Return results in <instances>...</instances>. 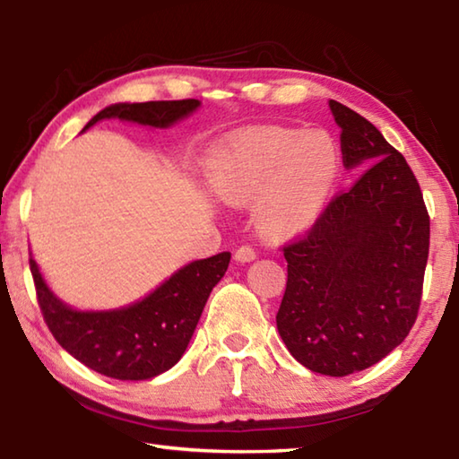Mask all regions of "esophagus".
<instances>
[{"instance_id":"esophagus-1","label":"esophagus","mask_w":459,"mask_h":459,"mask_svg":"<svg viewBox=\"0 0 459 459\" xmlns=\"http://www.w3.org/2000/svg\"><path fill=\"white\" fill-rule=\"evenodd\" d=\"M255 259H257V253H255L253 247L243 245V247H238L237 251H235V261L237 263H251Z\"/></svg>"}]
</instances>
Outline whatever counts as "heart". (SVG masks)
Returning a JSON list of instances; mask_svg holds the SVG:
<instances>
[{"label": "heart", "instance_id": "obj_1", "mask_svg": "<svg viewBox=\"0 0 459 459\" xmlns=\"http://www.w3.org/2000/svg\"><path fill=\"white\" fill-rule=\"evenodd\" d=\"M340 152L324 131L265 127L232 145L212 172V186L235 206L257 202L259 229L291 237L320 219L338 178Z\"/></svg>", "mask_w": 459, "mask_h": 459}]
</instances>
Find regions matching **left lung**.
I'll use <instances>...</instances> for the list:
<instances>
[{
  "mask_svg": "<svg viewBox=\"0 0 459 459\" xmlns=\"http://www.w3.org/2000/svg\"><path fill=\"white\" fill-rule=\"evenodd\" d=\"M346 169H368L306 238L283 248L277 330L306 368L346 377L383 360L417 320L429 216L407 160L370 121L330 100Z\"/></svg>",
  "mask_w": 459,
  "mask_h": 459,
  "instance_id": "8db88e82",
  "label": "left lung"
}]
</instances>
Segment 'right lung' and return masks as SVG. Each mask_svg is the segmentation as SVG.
<instances>
[{"mask_svg": "<svg viewBox=\"0 0 459 459\" xmlns=\"http://www.w3.org/2000/svg\"><path fill=\"white\" fill-rule=\"evenodd\" d=\"M200 100L115 103L99 111L87 126L119 119L135 126L168 129L196 111ZM230 253L192 261L134 304L113 309H76L46 283L30 257L38 301L52 336L65 351L99 375L117 380H147L182 359L212 287L227 273Z\"/></svg>", "mask_w": 459, "mask_h": 459, "instance_id": "right-lung-1", "label": "right lung"}]
</instances>
